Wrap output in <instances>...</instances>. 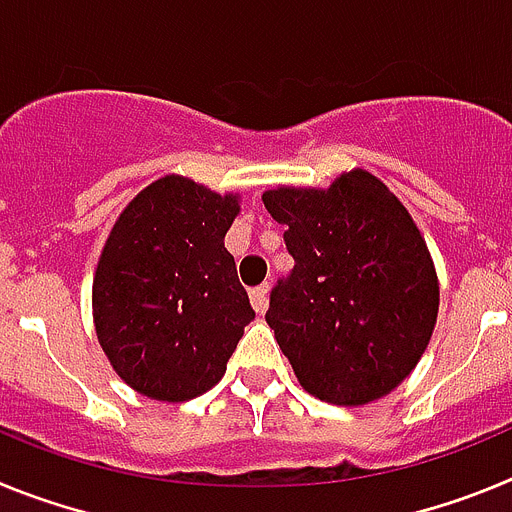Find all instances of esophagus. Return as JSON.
I'll return each mask as SVG.
<instances>
[{
	"mask_svg": "<svg viewBox=\"0 0 512 512\" xmlns=\"http://www.w3.org/2000/svg\"><path fill=\"white\" fill-rule=\"evenodd\" d=\"M251 305L253 310L264 315L266 307H269V284H261V287L251 289Z\"/></svg>",
	"mask_w": 512,
	"mask_h": 512,
	"instance_id": "34e87169",
	"label": "esophagus"
}]
</instances>
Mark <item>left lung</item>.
<instances>
[{"label":"left lung","instance_id":"left-lung-1","mask_svg":"<svg viewBox=\"0 0 512 512\" xmlns=\"http://www.w3.org/2000/svg\"><path fill=\"white\" fill-rule=\"evenodd\" d=\"M295 269L271 292L266 323L297 382L333 405L390 395L415 369L438 318V277L418 225L366 169L328 189L261 194Z\"/></svg>","mask_w":512,"mask_h":512}]
</instances>
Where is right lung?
<instances>
[{"label": "right lung", "instance_id": "obj_1", "mask_svg": "<svg viewBox=\"0 0 512 512\" xmlns=\"http://www.w3.org/2000/svg\"><path fill=\"white\" fill-rule=\"evenodd\" d=\"M238 212V194L166 174L112 225L94 271V330L117 377L140 395H205L256 318L225 248Z\"/></svg>", "mask_w": 512, "mask_h": 512}]
</instances>
